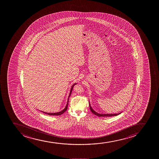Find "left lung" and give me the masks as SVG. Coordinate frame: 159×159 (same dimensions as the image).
Returning <instances> with one entry per match:
<instances>
[{
  "instance_id": "8db88e82",
  "label": "left lung",
  "mask_w": 159,
  "mask_h": 159,
  "mask_svg": "<svg viewBox=\"0 0 159 159\" xmlns=\"http://www.w3.org/2000/svg\"><path fill=\"white\" fill-rule=\"evenodd\" d=\"M89 108H90V110H91V111L93 113V114H94L95 115L97 116H98V117H112V116H116L118 115L119 114H120L121 112H119L118 113H113V114H110V113H105V114H103V113H99L97 112H95L94 110H93V108H92L91 106V104L89 103Z\"/></svg>"
}]
</instances>
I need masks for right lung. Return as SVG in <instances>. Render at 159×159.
<instances>
[{"label":"right lung","instance_id":"add662e5","mask_svg":"<svg viewBox=\"0 0 159 159\" xmlns=\"http://www.w3.org/2000/svg\"><path fill=\"white\" fill-rule=\"evenodd\" d=\"M77 83H75V84H74L73 85V86H71V89H70V94H69V97H68V98L67 100V104H66V107H65V108H64V109L61 110V111L58 112H55V113H48V112H46L42 111H40L42 112H43V113H46V114H47V115H49L50 116H59L61 115H62V113H64L66 111L68 107V100H69V98H70V96L71 95V92H72V90H73V87L75 85H76Z\"/></svg>","mask_w":159,"mask_h":159}]
</instances>
